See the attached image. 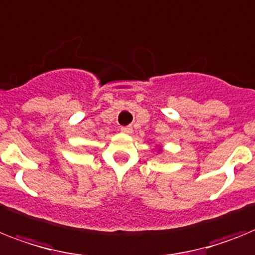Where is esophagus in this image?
<instances>
[{
  "label": "esophagus",
  "mask_w": 255,
  "mask_h": 255,
  "mask_svg": "<svg viewBox=\"0 0 255 255\" xmlns=\"http://www.w3.org/2000/svg\"><path fill=\"white\" fill-rule=\"evenodd\" d=\"M121 131L123 132V133H132V127L131 126H126V127H121Z\"/></svg>",
  "instance_id": "esophagus-1"
}]
</instances>
